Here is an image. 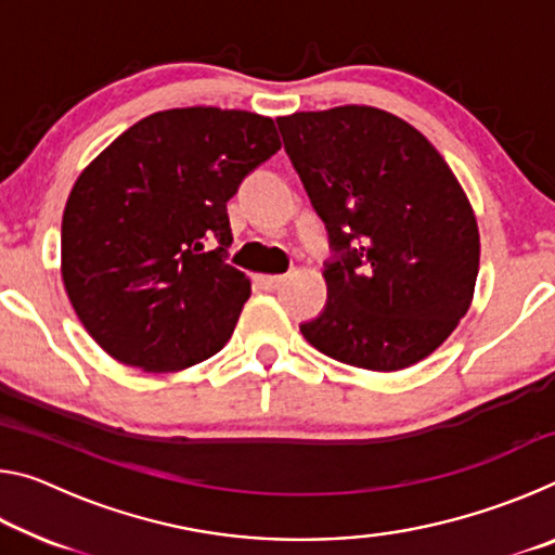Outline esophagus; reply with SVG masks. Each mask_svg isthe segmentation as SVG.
I'll use <instances>...</instances> for the list:
<instances>
[{
    "label": "esophagus",
    "mask_w": 555,
    "mask_h": 555,
    "mask_svg": "<svg viewBox=\"0 0 555 555\" xmlns=\"http://www.w3.org/2000/svg\"><path fill=\"white\" fill-rule=\"evenodd\" d=\"M284 281H286V276H271V274H259L257 276V284L261 288H267V291H276L281 284H284Z\"/></svg>",
    "instance_id": "1"
}]
</instances>
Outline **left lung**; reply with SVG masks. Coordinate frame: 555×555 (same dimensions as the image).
I'll use <instances>...</instances> for the list:
<instances>
[{
  "label": "left lung",
  "mask_w": 555,
  "mask_h": 555,
  "mask_svg": "<svg viewBox=\"0 0 555 555\" xmlns=\"http://www.w3.org/2000/svg\"><path fill=\"white\" fill-rule=\"evenodd\" d=\"M276 125L333 249L327 304L300 333L352 367L421 362L467 313L480 269L457 178L418 129L377 107L296 112Z\"/></svg>",
  "instance_id": "1"
}]
</instances>
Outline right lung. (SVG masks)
<instances>
[{"label":"right lung","mask_w":555,"mask_h":555,"mask_svg":"<svg viewBox=\"0 0 555 555\" xmlns=\"http://www.w3.org/2000/svg\"><path fill=\"white\" fill-rule=\"evenodd\" d=\"M279 149L274 119L255 112L166 109L80 173L63 212L61 271L109 357L176 372L222 350L251 291L228 264V201ZM210 238L219 247L208 253Z\"/></svg>","instance_id":"right-lung-1"}]
</instances>
